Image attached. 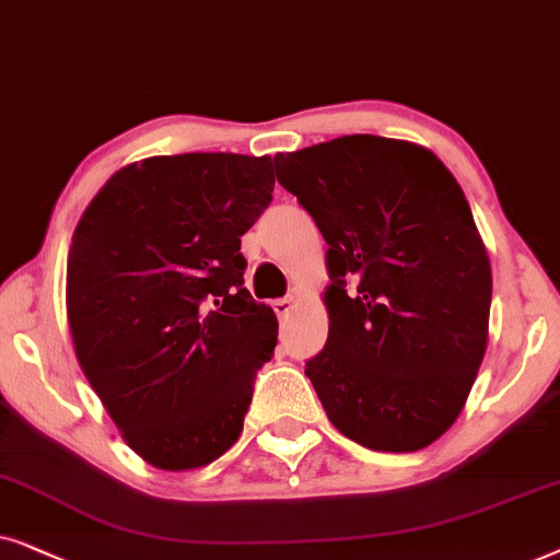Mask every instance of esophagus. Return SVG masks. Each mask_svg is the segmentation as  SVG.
<instances>
[{
    "instance_id": "esophagus-1",
    "label": "esophagus",
    "mask_w": 560,
    "mask_h": 560,
    "mask_svg": "<svg viewBox=\"0 0 560 560\" xmlns=\"http://www.w3.org/2000/svg\"><path fill=\"white\" fill-rule=\"evenodd\" d=\"M271 307L276 312V317L287 319L289 315H292V310H294V300H292V296H284V300H276Z\"/></svg>"
}]
</instances>
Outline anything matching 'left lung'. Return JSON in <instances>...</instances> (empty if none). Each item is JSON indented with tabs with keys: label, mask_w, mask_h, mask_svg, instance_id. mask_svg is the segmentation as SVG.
Masks as SVG:
<instances>
[{
	"label": "left lung",
	"mask_w": 560,
	"mask_h": 560,
	"mask_svg": "<svg viewBox=\"0 0 560 560\" xmlns=\"http://www.w3.org/2000/svg\"><path fill=\"white\" fill-rule=\"evenodd\" d=\"M273 163L327 243L330 332L304 374L350 441L424 448L456 422L487 350L491 266L464 189L430 151L378 136Z\"/></svg>",
	"instance_id": "1"
}]
</instances>
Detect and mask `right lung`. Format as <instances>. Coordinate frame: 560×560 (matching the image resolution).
I'll return each instance as SVG.
<instances>
[{
	"label": "right lung",
	"mask_w": 560,
	"mask_h": 560,
	"mask_svg": "<svg viewBox=\"0 0 560 560\" xmlns=\"http://www.w3.org/2000/svg\"><path fill=\"white\" fill-rule=\"evenodd\" d=\"M268 155L182 153L125 166L71 237L73 348L138 456L163 471L220 458L243 432L273 310L245 289L241 237L273 191Z\"/></svg>",
	"instance_id": "1"
}]
</instances>
